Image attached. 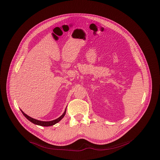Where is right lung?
Returning a JSON list of instances; mask_svg holds the SVG:
<instances>
[{"label": "right lung", "instance_id": "obj_1", "mask_svg": "<svg viewBox=\"0 0 160 160\" xmlns=\"http://www.w3.org/2000/svg\"><path fill=\"white\" fill-rule=\"evenodd\" d=\"M66 110H67V107L65 108V110L64 113L62 114L59 118H57L56 120H52V121H49V122H44V121H40V120H36V119H34V118H31V117L29 116L28 115H27L26 114H25L23 112V111L21 110V111H22V112L23 113V114L24 115V116L26 118L27 120H29L30 122H31L34 124L38 125V126H44V127L53 126V125H55V123H58L65 116V115L66 114Z\"/></svg>", "mask_w": 160, "mask_h": 160}]
</instances>
